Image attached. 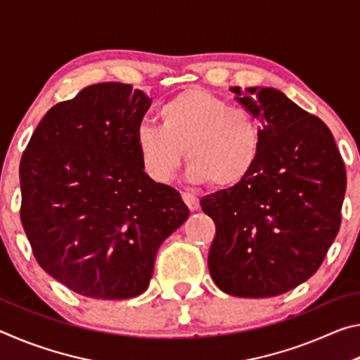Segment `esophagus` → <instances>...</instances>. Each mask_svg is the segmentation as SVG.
I'll return each instance as SVG.
<instances>
[{"instance_id": "obj_1", "label": "esophagus", "mask_w": 360, "mask_h": 360, "mask_svg": "<svg viewBox=\"0 0 360 360\" xmlns=\"http://www.w3.org/2000/svg\"><path fill=\"white\" fill-rule=\"evenodd\" d=\"M182 200H184L186 205L188 206V210H191V211L198 210L200 200H198V197H197V195H195V193L184 192V193H182Z\"/></svg>"}]
</instances>
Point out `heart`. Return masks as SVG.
I'll list each match as a JSON object with an SVG mask.
<instances>
[{"instance_id":"heart-1","label":"heart","mask_w":360,"mask_h":360,"mask_svg":"<svg viewBox=\"0 0 360 360\" xmlns=\"http://www.w3.org/2000/svg\"><path fill=\"white\" fill-rule=\"evenodd\" d=\"M158 125H141L136 148L152 179L169 182L191 162L188 178L216 187L238 184L251 173L262 148L260 122L246 108L230 106L202 89H187L163 103Z\"/></svg>"}]
</instances>
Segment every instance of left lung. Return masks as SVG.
Segmentation results:
<instances>
[{
	"mask_svg": "<svg viewBox=\"0 0 360 360\" xmlns=\"http://www.w3.org/2000/svg\"><path fill=\"white\" fill-rule=\"evenodd\" d=\"M260 122L257 162L233 187L206 195L216 224L211 278L225 294L281 295L311 278L341 224L346 169L319 117L271 87H231Z\"/></svg>",
	"mask_w": 360,
	"mask_h": 360,
	"instance_id": "obj_1",
	"label": "left lung"
}]
</instances>
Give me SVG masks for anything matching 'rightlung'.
Here are the masks:
<instances>
[{
	"instance_id": "add662e5",
	"label": "right lung",
	"mask_w": 360,
	"mask_h": 360,
	"mask_svg": "<svg viewBox=\"0 0 360 360\" xmlns=\"http://www.w3.org/2000/svg\"><path fill=\"white\" fill-rule=\"evenodd\" d=\"M152 100L101 82L57 103L20 160V221L42 270L84 297L148 289L158 248L188 217L176 188L144 173L136 131Z\"/></svg>"
}]
</instances>
